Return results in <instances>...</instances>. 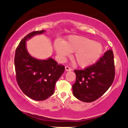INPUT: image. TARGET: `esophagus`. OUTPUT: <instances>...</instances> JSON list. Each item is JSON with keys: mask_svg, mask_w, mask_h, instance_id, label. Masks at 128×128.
Instances as JSON below:
<instances>
[{"mask_svg": "<svg viewBox=\"0 0 128 128\" xmlns=\"http://www.w3.org/2000/svg\"><path fill=\"white\" fill-rule=\"evenodd\" d=\"M65 69H66V71H67V72H68V71H71V70H72V69L70 68V67H69L68 66H66Z\"/></svg>", "mask_w": 128, "mask_h": 128, "instance_id": "34e87169", "label": "esophagus"}]
</instances>
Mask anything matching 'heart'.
I'll list each match as a JSON object with an SVG mask.
<instances>
[{"label":"heart","mask_w":128,"mask_h":128,"mask_svg":"<svg viewBox=\"0 0 128 128\" xmlns=\"http://www.w3.org/2000/svg\"><path fill=\"white\" fill-rule=\"evenodd\" d=\"M54 49L58 58L66 59L72 52L73 58L80 67H86L98 61L104 52V47L99 42L82 36H69L64 42L57 40L54 42Z\"/></svg>","instance_id":"b5f03b06"}]
</instances>
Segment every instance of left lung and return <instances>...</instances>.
I'll use <instances>...</instances> for the list:
<instances>
[{
  "label": "left lung",
  "mask_w": 128,
  "mask_h": 128,
  "mask_svg": "<svg viewBox=\"0 0 128 128\" xmlns=\"http://www.w3.org/2000/svg\"><path fill=\"white\" fill-rule=\"evenodd\" d=\"M74 72L76 82L72 86L73 95L84 102L96 100L108 90L114 81L115 68L112 50H107L92 66Z\"/></svg>",
  "instance_id": "left-lung-1"
}]
</instances>
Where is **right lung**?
I'll return each mask as SVG.
<instances>
[{"instance_id": "add662e5", "label": "right lung", "mask_w": 128, "mask_h": 128, "mask_svg": "<svg viewBox=\"0 0 128 128\" xmlns=\"http://www.w3.org/2000/svg\"><path fill=\"white\" fill-rule=\"evenodd\" d=\"M44 30L29 33L22 40L16 50V79L22 91L30 99L44 100L54 94L56 82L65 70L53 58L38 60L28 52L26 41L36 35L42 34Z\"/></svg>"}]
</instances>
